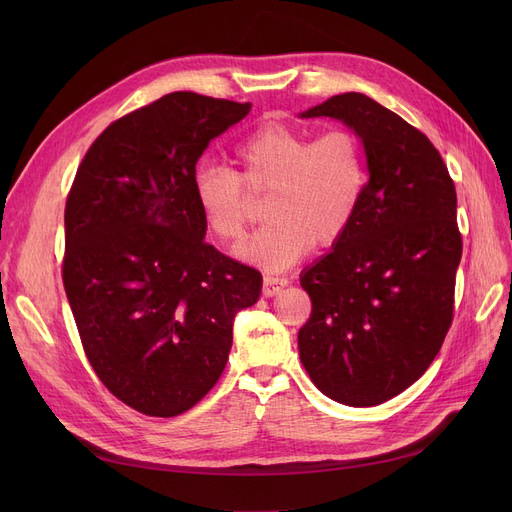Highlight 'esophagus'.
Listing matches in <instances>:
<instances>
[{
	"instance_id": "1",
	"label": "esophagus",
	"mask_w": 512,
	"mask_h": 512,
	"mask_svg": "<svg viewBox=\"0 0 512 512\" xmlns=\"http://www.w3.org/2000/svg\"><path fill=\"white\" fill-rule=\"evenodd\" d=\"M286 284H288L286 278L265 276V278H263V294H265V297H274V294H278Z\"/></svg>"
}]
</instances>
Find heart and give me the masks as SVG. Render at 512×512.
<instances>
[{"label": "heart", "mask_w": 512, "mask_h": 512, "mask_svg": "<svg viewBox=\"0 0 512 512\" xmlns=\"http://www.w3.org/2000/svg\"><path fill=\"white\" fill-rule=\"evenodd\" d=\"M236 172L201 164L193 174L195 203L209 230L238 242L249 222V197L263 193L265 224L238 257L280 272L313 245L332 247L353 224L367 186L365 147L357 132L311 134L282 122L251 130L232 147Z\"/></svg>", "instance_id": "1"}]
</instances>
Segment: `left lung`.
<instances>
[{"label": "left lung", "mask_w": 512, "mask_h": 512, "mask_svg": "<svg viewBox=\"0 0 512 512\" xmlns=\"http://www.w3.org/2000/svg\"><path fill=\"white\" fill-rule=\"evenodd\" d=\"M301 116L353 128L369 170L353 224L301 278L313 305L301 363L332 400L375 407L421 378L450 330L463 255L454 182L432 141L367 95Z\"/></svg>", "instance_id": "8db88e82"}]
</instances>
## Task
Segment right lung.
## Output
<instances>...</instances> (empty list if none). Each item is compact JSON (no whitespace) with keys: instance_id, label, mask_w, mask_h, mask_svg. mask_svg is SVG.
<instances>
[{"instance_id":"1","label":"right lung","mask_w":512,"mask_h":512,"mask_svg":"<svg viewBox=\"0 0 512 512\" xmlns=\"http://www.w3.org/2000/svg\"><path fill=\"white\" fill-rule=\"evenodd\" d=\"M251 103L176 91L107 126L66 199L62 280L97 378L124 405L176 417L215 386L234 315L261 274L203 240L193 174Z\"/></svg>"}]
</instances>
